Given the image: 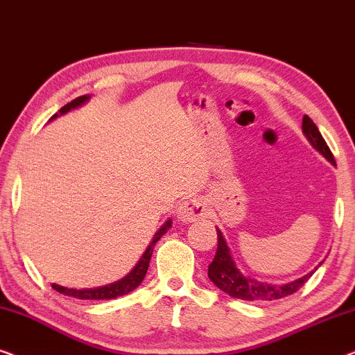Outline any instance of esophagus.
Instances as JSON below:
<instances>
[{"label":"esophagus","mask_w":355,"mask_h":355,"mask_svg":"<svg viewBox=\"0 0 355 355\" xmlns=\"http://www.w3.org/2000/svg\"><path fill=\"white\" fill-rule=\"evenodd\" d=\"M206 216V204L201 198H189L178 207V218L183 222H194Z\"/></svg>","instance_id":"obj_1"}]
</instances>
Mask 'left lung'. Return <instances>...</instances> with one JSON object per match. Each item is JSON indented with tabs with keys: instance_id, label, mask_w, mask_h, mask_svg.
<instances>
[{
	"instance_id": "8db88e82",
	"label": "left lung",
	"mask_w": 355,
	"mask_h": 355,
	"mask_svg": "<svg viewBox=\"0 0 355 355\" xmlns=\"http://www.w3.org/2000/svg\"><path fill=\"white\" fill-rule=\"evenodd\" d=\"M302 132L309 139V143H311L327 161L331 162L333 166H336L327 141L323 139L322 133L318 132L317 125L312 122V119L309 116L302 117ZM217 243L218 244L216 257H214L211 266H209L207 275L218 289H222L223 293H227L228 296L232 297L243 299V301H275V299L291 296V294L296 293L313 273H307V275H304L302 278H297L286 284H268L257 282V279L243 275V273L238 270L236 263H234L232 259V252H230V249L227 246L225 238H223V234L218 228Z\"/></svg>"
}]
</instances>
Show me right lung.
I'll use <instances>...</instances> for the list:
<instances>
[{
    "mask_svg": "<svg viewBox=\"0 0 355 355\" xmlns=\"http://www.w3.org/2000/svg\"><path fill=\"white\" fill-rule=\"evenodd\" d=\"M89 99L88 94H85V96H78L73 99V101L67 103L66 106L59 109V114H66L71 111V109H76L78 106H82L83 103H87ZM58 114H54L51 119H56ZM172 227V220H167L164 225L159 228V232L154 234L153 241L149 243V246L146 248V251L139 259L137 266L132 272L128 273L127 277H123L122 279H119L116 283H111L107 284V286H101V288H89V289H73V288H64V286H59V284L53 283L51 286L56 289L58 293L64 294V296H71V297H77V299H89V301H98V299H114V297H119V296H123V294H128L132 293L135 288L139 286V283L143 282V278L146 277V272H148V267H149V261H151V256H153V249L156 246V243L161 239V236L164 233L167 232L168 228Z\"/></svg>",
    "mask_w": 355,
    "mask_h": 355,
    "instance_id": "obj_1",
    "label": "right lung"
}]
</instances>
